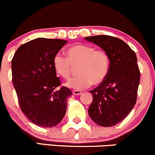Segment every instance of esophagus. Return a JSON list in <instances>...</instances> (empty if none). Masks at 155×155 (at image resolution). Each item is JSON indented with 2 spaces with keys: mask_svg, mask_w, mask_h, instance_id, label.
<instances>
[{
  "mask_svg": "<svg viewBox=\"0 0 155 155\" xmlns=\"http://www.w3.org/2000/svg\"><path fill=\"white\" fill-rule=\"evenodd\" d=\"M82 94V92L81 91H77V90H74L73 91V94L75 96H79L81 95Z\"/></svg>",
  "mask_w": 155,
  "mask_h": 155,
  "instance_id": "esophagus-1",
  "label": "esophagus"
}]
</instances>
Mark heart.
<instances>
[{
	"label": "heart",
	"instance_id": "1",
	"mask_svg": "<svg viewBox=\"0 0 155 155\" xmlns=\"http://www.w3.org/2000/svg\"><path fill=\"white\" fill-rule=\"evenodd\" d=\"M67 57L56 53L53 57V66L58 75L68 79L71 74V64H76L79 75L68 79L65 86L74 90L87 88L91 84H98L107 76L110 58L102 50L85 45H73L67 50Z\"/></svg>",
	"mask_w": 155,
	"mask_h": 155
}]
</instances>
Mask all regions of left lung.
<instances>
[{
  "label": "left lung",
  "mask_w": 155,
  "mask_h": 155,
  "mask_svg": "<svg viewBox=\"0 0 155 155\" xmlns=\"http://www.w3.org/2000/svg\"><path fill=\"white\" fill-rule=\"evenodd\" d=\"M107 53L108 73L103 82L93 91L88 114L103 127L117 125L128 116L134 106L140 73L134 52L121 39L101 35L84 38Z\"/></svg>",
  "instance_id": "1"
}]
</instances>
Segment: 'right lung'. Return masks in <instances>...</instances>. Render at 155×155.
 Listing matches in <instances>:
<instances>
[{"mask_svg": "<svg viewBox=\"0 0 155 155\" xmlns=\"http://www.w3.org/2000/svg\"><path fill=\"white\" fill-rule=\"evenodd\" d=\"M67 41L38 38L20 46L12 60V82L23 113L34 124L50 128L62 120L68 98L72 95L60 85L53 57Z\"/></svg>", "mask_w": 155, "mask_h": 155, "instance_id": "1", "label": "right lung"}]
</instances>
